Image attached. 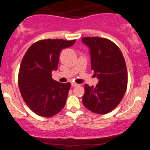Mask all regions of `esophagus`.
Masks as SVG:
<instances>
[{
    "instance_id": "esophagus-1",
    "label": "esophagus",
    "mask_w": 150,
    "mask_h": 150,
    "mask_svg": "<svg viewBox=\"0 0 150 150\" xmlns=\"http://www.w3.org/2000/svg\"><path fill=\"white\" fill-rule=\"evenodd\" d=\"M71 85H72V87H77V86H78L79 85H78V84H76L75 82H72Z\"/></svg>"
}]
</instances>
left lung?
<instances>
[{"label": "left lung", "mask_w": 150, "mask_h": 150, "mask_svg": "<svg viewBox=\"0 0 150 150\" xmlns=\"http://www.w3.org/2000/svg\"><path fill=\"white\" fill-rule=\"evenodd\" d=\"M89 49L91 69L99 82L96 87L85 85L82 103L97 114L111 112L119 104L128 84L125 61L119 48L111 41L101 37H84Z\"/></svg>", "instance_id": "8db88e82"}]
</instances>
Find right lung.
Wrapping results in <instances>:
<instances>
[{
	"instance_id": "add662e5",
	"label": "right lung",
	"mask_w": 150,
	"mask_h": 150,
	"mask_svg": "<svg viewBox=\"0 0 150 150\" xmlns=\"http://www.w3.org/2000/svg\"><path fill=\"white\" fill-rule=\"evenodd\" d=\"M75 41H38L22 58L18 75L19 89L26 104L36 114L51 117L65 106L70 83L55 81L51 73L57 70L61 51L73 45Z\"/></svg>"
}]
</instances>
